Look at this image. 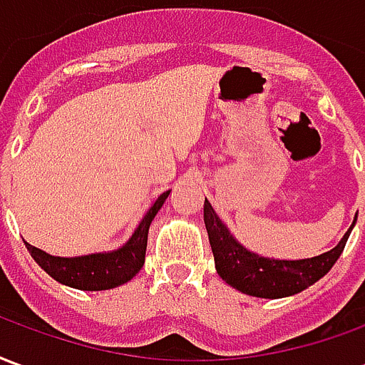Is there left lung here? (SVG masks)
Instances as JSON below:
<instances>
[{"label": "left lung", "instance_id": "left-lung-1", "mask_svg": "<svg viewBox=\"0 0 365 365\" xmlns=\"http://www.w3.org/2000/svg\"><path fill=\"white\" fill-rule=\"evenodd\" d=\"M203 221L215 256V268L217 274L222 277V282H227L230 287L242 291L246 295L264 299L295 295L299 291L307 289L309 285H313L314 282H319L322 275L329 274V269L336 264L344 250L346 240L354 227L352 225L348 229L344 238L332 250L321 256L307 260H269V258H260L258 254L248 252L245 246L238 245L207 199L203 205Z\"/></svg>", "mask_w": 365, "mask_h": 365}]
</instances>
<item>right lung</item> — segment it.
Listing matches in <instances>:
<instances>
[{"instance_id":"add662e5","label":"right lung","mask_w":365,"mask_h":365,"mask_svg":"<svg viewBox=\"0 0 365 365\" xmlns=\"http://www.w3.org/2000/svg\"><path fill=\"white\" fill-rule=\"evenodd\" d=\"M168 195H170V191L162 193L154 201V205L144 215L130 240L115 252L91 254V256H82V258H58V256H51V254L38 250L29 242H25V246L31 256L35 258L36 264L56 282L83 291L113 289L117 285L130 282L143 268L150 222L158 213L160 207L164 205Z\"/></svg>"}]
</instances>
